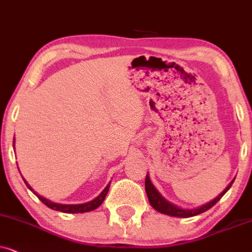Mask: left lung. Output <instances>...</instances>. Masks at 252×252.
Instances as JSON below:
<instances>
[{
    "label": "left lung",
    "instance_id": "left-lung-1",
    "mask_svg": "<svg viewBox=\"0 0 252 252\" xmlns=\"http://www.w3.org/2000/svg\"><path fill=\"white\" fill-rule=\"evenodd\" d=\"M235 180V179H234ZM234 180L231 181L229 183V186H228L226 189H224L222 192H221L219 196L217 197V198H214L213 200H211L210 203L205 204V205L198 207V209H193V210H183V209H180V207H177L175 205H173V204H170L167 202L166 199H163L162 197L160 196V193L158 192L156 188L153 187V184L151 183L150 181V177H149V174L146 175V179H145V190H146V193H147V197H149V202L151 205H152L153 209H156L157 211H159V212L163 213V214H168V216H172V217H179V218H190V217H194L197 216V214H200V213H204L205 211L210 210L211 207L216 205V204L219 202V200L222 198V196L224 193L227 192L228 190H229V188L231 187V184H233Z\"/></svg>",
    "mask_w": 252,
    "mask_h": 252
}]
</instances>
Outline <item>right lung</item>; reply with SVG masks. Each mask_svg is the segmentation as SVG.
I'll list each match as a JSON object with an SVG mask.
<instances>
[{
  "label": "right lung",
  "mask_w": 252,
  "mask_h": 252,
  "mask_svg": "<svg viewBox=\"0 0 252 252\" xmlns=\"http://www.w3.org/2000/svg\"><path fill=\"white\" fill-rule=\"evenodd\" d=\"M13 142H15V140H13ZM24 182L26 183V186L29 187V189L32 190V188L29 186L28 182H26L25 180H24ZM109 187H110V183L105 188V189H103L102 192L100 193L95 199H93V200H91V202L85 203V204H78V205H63V204L52 203V202H49V200H47L46 198H43V197L39 196V194L35 193L33 190L32 191L36 194V196H38V198L41 200V202L45 204L46 206L49 207V209L60 211V212H64V213H84V212H90V211L95 210L96 207H99L100 205H101L102 202L106 198V194H107V192H108Z\"/></svg>",
  "instance_id": "add662e5"
}]
</instances>
